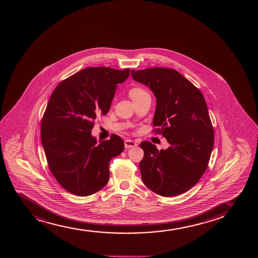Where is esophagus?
<instances>
[{"label": "esophagus", "instance_id": "34e87169", "mask_svg": "<svg viewBox=\"0 0 258 258\" xmlns=\"http://www.w3.org/2000/svg\"><path fill=\"white\" fill-rule=\"evenodd\" d=\"M137 145H137V143L134 142L133 140H124V147H125V148H134V147H136Z\"/></svg>", "mask_w": 258, "mask_h": 258}]
</instances>
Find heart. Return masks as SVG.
<instances>
[{"mask_svg":"<svg viewBox=\"0 0 258 258\" xmlns=\"http://www.w3.org/2000/svg\"><path fill=\"white\" fill-rule=\"evenodd\" d=\"M146 92H145L144 89H140V88H134V89H131L129 95H130V97L132 99H134V98L140 96V95H143Z\"/></svg>","mask_w":258,"mask_h":258,"instance_id":"1","label":"heart"}]
</instances>
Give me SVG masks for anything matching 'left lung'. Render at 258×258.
<instances>
[{"label": "left lung", "mask_w": 258, "mask_h": 258, "mask_svg": "<svg viewBox=\"0 0 258 258\" xmlns=\"http://www.w3.org/2000/svg\"><path fill=\"white\" fill-rule=\"evenodd\" d=\"M131 73L154 94L155 132L163 134L170 145L158 151L148 141L140 144L145 152L140 163L143 181L164 197L183 194L202 178L213 150L214 134L204 96L172 69L132 70Z\"/></svg>", "instance_id": "8db88e82"}]
</instances>
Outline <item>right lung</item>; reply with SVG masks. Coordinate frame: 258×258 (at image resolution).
<instances>
[{
	"label": "right lung",
	"mask_w": 258,
	"mask_h": 258,
	"mask_svg": "<svg viewBox=\"0 0 258 258\" xmlns=\"http://www.w3.org/2000/svg\"><path fill=\"white\" fill-rule=\"evenodd\" d=\"M129 75V69H83L50 95L42 118V145L54 177L75 196H91L105 187L110 161L124 150L118 135L97 144L91 130L98 114L108 113L117 84Z\"/></svg>",
	"instance_id": "obj_1"
}]
</instances>
